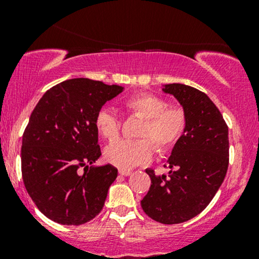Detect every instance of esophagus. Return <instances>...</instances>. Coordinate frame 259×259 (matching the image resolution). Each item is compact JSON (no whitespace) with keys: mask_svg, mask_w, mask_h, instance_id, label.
<instances>
[{"mask_svg":"<svg viewBox=\"0 0 259 259\" xmlns=\"http://www.w3.org/2000/svg\"><path fill=\"white\" fill-rule=\"evenodd\" d=\"M119 174L124 175V177H129V175H132V171H130V170H123V169H120Z\"/></svg>","mask_w":259,"mask_h":259,"instance_id":"esophagus-1","label":"esophagus"}]
</instances>
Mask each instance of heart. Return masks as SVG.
<instances>
[{
    "instance_id": "b5f03b06",
    "label": "heart",
    "mask_w": 259,
    "mask_h": 259,
    "mask_svg": "<svg viewBox=\"0 0 259 259\" xmlns=\"http://www.w3.org/2000/svg\"><path fill=\"white\" fill-rule=\"evenodd\" d=\"M127 115L145 118L140 126L139 140L123 139L106 147L105 158L120 169L145 165L153 158L154 146L159 152L171 150L183 138L187 126V115L180 106H169L163 97L140 92L124 101ZM95 125L103 138L115 140L123 127V118L111 107H101L95 114Z\"/></svg>"
}]
</instances>
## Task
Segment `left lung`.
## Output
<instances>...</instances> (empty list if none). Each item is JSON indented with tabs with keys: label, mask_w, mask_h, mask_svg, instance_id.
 <instances>
[{
	"label": "left lung",
	"mask_w": 259,
	"mask_h": 259,
	"mask_svg": "<svg viewBox=\"0 0 259 259\" xmlns=\"http://www.w3.org/2000/svg\"><path fill=\"white\" fill-rule=\"evenodd\" d=\"M163 91L181 103L187 126L168 159V177L146 170L151 187L141 207L153 221L179 224L200 214L224 181L229 165L228 125L204 92L184 84H168Z\"/></svg>",
	"instance_id": "8db88e82"
}]
</instances>
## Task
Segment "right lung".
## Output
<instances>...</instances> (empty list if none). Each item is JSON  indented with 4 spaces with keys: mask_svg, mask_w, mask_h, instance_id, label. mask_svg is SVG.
I'll list each match as a JSON object with an SVG mask.
<instances>
[{
    "mask_svg": "<svg viewBox=\"0 0 259 259\" xmlns=\"http://www.w3.org/2000/svg\"><path fill=\"white\" fill-rule=\"evenodd\" d=\"M121 90L69 79L47 90L32 111L23 134L22 177L31 200L51 221L81 225L102 210L118 169L89 167L101 156L95 114Z\"/></svg>",
    "mask_w": 259,
    "mask_h": 259,
    "instance_id": "right-lung-1",
    "label": "right lung"
}]
</instances>
